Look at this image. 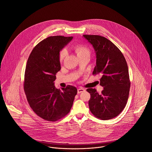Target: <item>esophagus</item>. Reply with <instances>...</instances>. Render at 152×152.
<instances>
[{
	"mask_svg": "<svg viewBox=\"0 0 152 152\" xmlns=\"http://www.w3.org/2000/svg\"><path fill=\"white\" fill-rule=\"evenodd\" d=\"M83 91H85V89H83V88H79V89L77 90V93H78V94H80V93H82V92H83Z\"/></svg>",
	"mask_w": 152,
	"mask_h": 152,
	"instance_id": "esophagus-1",
	"label": "esophagus"
}]
</instances>
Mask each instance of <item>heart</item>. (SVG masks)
<instances>
[{"label": "heart", "mask_w": 152, "mask_h": 152, "mask_svg": "<svg viewBox=\"0 0 152 152\" xmlns=\"http://www.w3.org/2000/svg\"><path fill=\"white\" fill-rule=\"evenodd\" d=\"M74 49L77 55V56H80L83 55H90V50L89 48L83 45H76L74 46ZM68 52L66 49H63L61 50L59 55V59L61 62H62L67 55Z\"/></svg>", "instance_id": "b5f03b06"}]
</instances>
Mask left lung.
Instances as JSON below:
<instances>
[{"instance_id":"left-lung-1","label":"left lung","mask_w":152,"mask_h":152,"mask_svg":"<svg viewBox=\"0 0 152 152\" xmlns=\"http://www.w3.org/2000/svg\"><path fill=\"white\" fill-rule=\"evenodd\" d=\"M83 36L94 48L96 66L93 75L102 76L100 85L104 88L101 94L94 88L86 90L91 95L90 110L99 119H112L122 112L129 97L131 82L126 61L119 49L105 37Z\"/></svg>"}]
</instances>
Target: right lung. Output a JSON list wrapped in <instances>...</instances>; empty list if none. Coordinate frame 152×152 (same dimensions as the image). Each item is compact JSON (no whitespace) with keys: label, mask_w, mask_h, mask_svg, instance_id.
Returning a JSON list of instances; mask_svg holds the SVG:
<instances>
[{"label":"right lung","mask_w":152,"mask_h":152,"mask_svg":"<svg viewBox=\"0 0 152 152\" xmlns=\"http://www.w3.org/2000/svg\"><path fill=\"white\" fill-rule=\"evenodd\" d=\"M73 37L53 36L42 40L33 49L27 61L24 90L34 112L49 121L67 115L72 107L77 88L68 85L55 88L56 74L61 70L59 52Z\"/></svg>","instance_id":"add662e5"}]
</instances>
